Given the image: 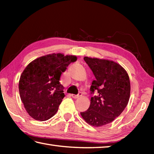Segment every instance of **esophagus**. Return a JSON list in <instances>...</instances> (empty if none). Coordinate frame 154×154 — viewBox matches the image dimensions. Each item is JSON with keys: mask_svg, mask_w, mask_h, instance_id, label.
I'll return each mask as SVG.
<instances>
[{"mask_svg": "<svg viewBox=\"0 0 154 154\" xmlns=\"http://www.w3.org/2000/svg\"><path fill=\"white\" fill-rule=\"evenodd\" d=\"M82 94L81 93V92H79V93L78 94H77V95H75V94H71V96H72V98H77L80 97V96H82Z\"/></svg>", "mask_w": 154, "mask_h": 154, "instance_id": "34e87169", "label": "esophagus"}]
</instances>
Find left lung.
Segmentation results:
<instances>
[{
  "label": "left lung",
  "mask_w": 154,
  "mask_h": 154,
  "mask_svg": "<svg viewBox=\"0 0 154 154\" xmlns=\"http://www.w3.org/2000/svg\"><path fill=\"white\" fill-rule=\"evenodd\" d=\"M85 62L96 79L90 88V106L81 112L82 118L91 126L99 127L111 123L120 115L128 103L130 83L128 75L116 62L85 57Z\"/></svg>",
  "instance_id": "obj_1"
}]
</instances>
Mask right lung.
Segmentation results:
<instances>
[{
    "label": "right lung",
    "instance_id": "obj_1",
    "mask_svg": "<svg viewBox=\"0 0 154 154\" xmlns=\"http://www.w3.org/2000/svg\"><path fill=\"white\" fill-rule=\"evenodd\" d=\"M77 60L75 56L53 54L35 60L20 76L19 92L26 110L36 120L45 121L56 113L65 96L60 83L68 66Z\"/></svg>",
    "mask_w": 154,
    "mask_h": 154
}]
</instances>
